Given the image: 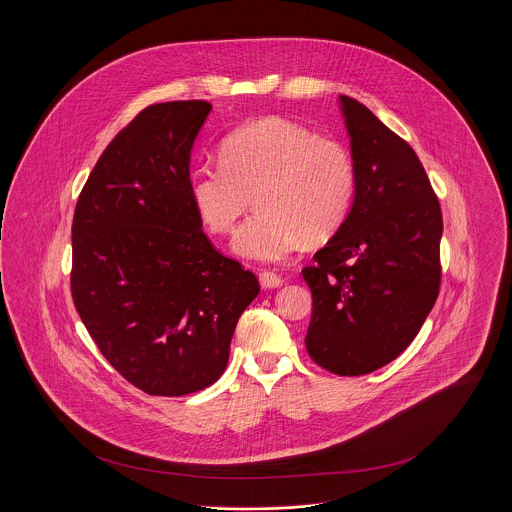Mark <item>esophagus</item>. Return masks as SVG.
Masks as SVG:
<instances>
[{
	"mask_svg": "<svg viewBox=\"0 0 512 512\" xmlns=\"http://www.w3.org/2000/svg\"><path fill=\"white\" fill-rule=\"evenodd\" d=\"M284 284V278L282 276H278L276 272H262L260 274V286L264 288V290H272V288H280Z\"/></svg>",
	"mask_w": 512,
	"mask_h": 512,
	"instance_id": "1",
	"label": "esophagus"
}]
</instances>
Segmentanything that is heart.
I'll use <instances>...</instances> for the list:
<instances>
[{
  "label": "heart",
  "instance_id": "heart-1",
  "mask_svg": "<svg viewBox=\"0 0 512 512\" xmlns=\"http://www.w3.org/2000/svg\"><path fill=\"white\" fill-rule=\"evenodd\" d=\"M219 163L191 171L189 195L215 234L232 232L254 195L258 211L232 242L246 260L278 262L303 238H331L355 199L351 153L286 118L268 116L230 132L220 144Z\"/></svg>",
  "mask_w": 512,
  "mask_h": 512
}]
</instances>
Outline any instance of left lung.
<instances>
[{"mask_svg":"<svg viewBox=\"0 0 512 512\" xmlns=\"http://www.w3.org/2000/svg\"><path fill=\"white\" fill-rule=\"evenodd\" d=\"M357 189L351 211L303 268L313 295L309 357L341 376L394 361L439 293L438 197L416 155L361 102L339 96Z\"/></svg>","mask_w":512,"mask_h":512,"instance_id":"left-lung-1","label":"left lung"}]
</instances>
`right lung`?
<instances>
[{"mask_svg": "<svg viewBox=\"0 0 512 512\" xmlns=\"http://www.w3.org/2000/svg\"><path fill=\"white\" fill-rule=\"evenodd\" d=\"M205 100L142 110L100 155L74 209V307L104 359L153 396L217 382L258 280L203 232L189 163Z\"/></svg>", "mask_w": 512, "mask_h": 512, "instance_id": "1", "label": "right lung"}]
</instances>
